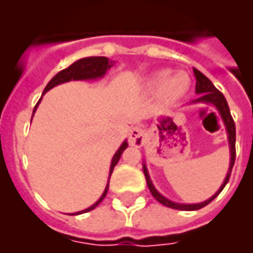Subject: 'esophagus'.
Masks as SVG:
<instances>
[{
    "label": "esophagus",
    "mask_w": 253,
    "mask_h": 253,
    "mask_svg": "<svg viewBox=\"0 0 253 253\" xmlns=\"http://www.w3.org/2000/svg\"><path fill=\"white\" fill-rule=\"evenodd\" d=\"M146 140V131L143 130L142 127H134L131 128L130 134H128V142H130L131 146L140 147Z\"/></svg>",
    "instance_id": "1"
}]
</instances>
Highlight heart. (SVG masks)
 <instances>
[{"label": "heart", "mask_w": 253, "mask_h": 253, "mask_svg": "<svg viewBox=\"0 0 253 253\" xmlns=\"http://www.w3.org/2000/svg\"><path fill=\"white\" fill-rule=\"evenodd\" d=\"M150 85L154 89H160L163 99L172 102L186 94L190 87V77L182 71L170 75L168 71H159L151 76Z\"/></svg>", "instance_id": "obj_1"}]
</instances>
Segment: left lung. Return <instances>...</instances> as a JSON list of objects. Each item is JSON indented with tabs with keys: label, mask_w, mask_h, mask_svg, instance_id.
Returning <instances> with one entry per match:
<instances>
[{
	"label": "left lung",
	"mask_w": 253,
	"mask_h": 253,
	"mask_svg": "<svg viewBox=\"0 0 253 253\" xmlns=\"http://www.w3.org/2000/svg\"><path fill=\"white\" fill-rule=\"evenodd\" d=\"M194 75H196L197 79V84H196V93L197 94H201L198 98L196 99V102H206V103H211L214 106L218 109V111L222 115V119H223L224 125H226V128H227L228 132V143H230V151H231V160H230V168H228V173L226 178H224V182L222 184L220 189L218 192L211 197L209 198L208 201H205L202 204H194V205H182V204H176V202H172V201L167 200L166 197H163L160 193L154 188V185L151 182V178L148 176V172H147L146 166H143V170H144V176H146L147 185H148V189H150L151 194L156 198V200L163 204L167 208L170 209H176V210H198V209L205 208L206 205H209L211 202L214 198H215L218 194H219L223 188L226 186V184L230 180V176H231V170L232 167L235 164V158H236V148H235V140H236V131H235V122L231 117V113H230V107L227 105V101L224 98V95L220 93L218 89H216L212 83L209 80L208 77L205 76L204 73H201L198 69L194 68Z\"/></svg>",
	"instance_id": "8db88e82"
}]
</instances>
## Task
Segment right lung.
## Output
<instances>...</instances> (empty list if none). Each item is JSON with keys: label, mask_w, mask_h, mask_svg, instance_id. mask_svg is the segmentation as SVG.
I'll return each mask as SVG.
<instances>
[{"label": "right lung", "mask_w": 253, "mask_h": 253, "mask_svg": "<svg viewBox=\"0 0 253 253\" xmlns=\"http://www.w3.org/2000/svg\"><path fill=\"white\" fill-rule=\"evenodd\" d=\"M111 67H113V61L109 60L107 57L91 56V57H85V59H80V60H77L76 63H73L72 65H69L68 68L63 69V71H60V72L57 73L56 76L53 77L52 80L48 83V85L45 86L43 93L49 90L51 87L56 86V85L59 84H63V83H67V81L86 80V79L102 77L103 75L106 73L107 69H110ZM39 102H41V99L38 101V103ZM38 103L35 105V107H34V111H35V109H37ZM126 148H127V143L123 142L121 148H119V150L117 151V154L114 155V158H113V162H111V167H110V176H111V173H113V169H114V167L117 166V163L119 162V159H121V156H122V152L126 150ZM109 178H110V177H109ZM107 189H109V184L106 185V189H105V192H103V194L101 196V198H99V200L97 201L93 206L85 209V210H83V211L76 212V214L87 212V211H90V210H93V209L97 208V206L101 204V201H102L103 198H105V196H106ZM72 215H75V214H72Z\"/></svg>", "instance_id": "obj_1"}]
</instances>
